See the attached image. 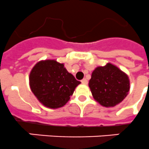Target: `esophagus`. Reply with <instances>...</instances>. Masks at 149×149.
Wrapping results in <instances>:
<instances>
[{
    "label": "esophagus",
    "instance_id": "obj_1",
    "mask_svg": "<svg viewBox=\"0 0 149 149\" xmlns=\"http://www.w3.org/2000/svg\"><path fill=\"white\" fill-rule=\"evenodd\" d=\"M81 83H83V84H84V85H86L87 83H88V80H87L86 79H83L81 80Z\"/></svg>",
    "mask_w": 149,
    "mask_h": 149
}]
</instances>
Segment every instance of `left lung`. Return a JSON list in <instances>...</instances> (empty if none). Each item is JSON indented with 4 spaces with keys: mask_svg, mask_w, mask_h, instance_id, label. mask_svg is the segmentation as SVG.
<instances>
[{
    "mask_svg": "<svg viewBox=\"0 0 149 149\" xmlns=\"http://www.w3.org/2000/svg\"><path fill=\"white\" fill-rule=\"evenodd\" d=\"M89 86L95 101L105 107H113L126 97L130 82L125 72L109 63L94 70Z\"/></svg>",
    "mask_w": 149,
    "mask_h": 149,
    "instance_id": "obj_1",
    "label": "left lung"
}]
</instances>
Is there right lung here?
<instances>
[{
	"mask_svg": "<svg viewBox=\"0 0 149 149\" xmlns=\"http://www.w3.org/2000/svg\"><path fill=\"white\" fill-rule=\"evenodd\" d=\"M31 91L39 102L50 109L66 105L80 84L66 70L63 63L55 60H41L31 70L30 77Z\"/></svg>",
	"mask_w": 149,
	"mask_h": 149,
	"instance_id": "add662e5",
	"label": "right lung"
}]
</instances>
